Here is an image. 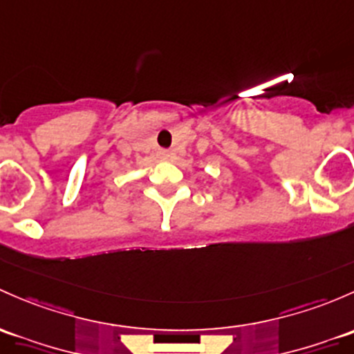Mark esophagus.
I'll return each mask as SVG.
<instances>
[{
    "instance_id": "34e87169",
    "label": "esophagus",
    "mask_w": 354,
    "mask_h": 354,
    "mask_svg": "<svg viewBox=\"0 0 354 354\" xmlns=\"http://www.w3.org/2000/svg\"><path fill=\"white\" fill-rule=\"evenodd\" d=\"M169 151H166V149H162V151H159V158L161 159H169Z\"/></svg>"
}]
</instances>
